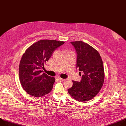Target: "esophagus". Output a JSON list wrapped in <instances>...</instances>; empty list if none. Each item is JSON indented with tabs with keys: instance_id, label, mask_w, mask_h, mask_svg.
Listing matches in <instances>:
<instances>
[{
	"instance_id": "1",
	"label": "esophagus",
	"mask_w": 126,
	"mask_h": 126,
	"mask_svg": "<svg viewBox=\"0 0 126 126\" xmlns=\"http://www.w3.org/2000/svg\"><path fill=\"white\" fill-rule=\"evenodd\" d=\"M58 80L60 82H63V81H64V80H65L64 79H63L61 78H58Z\"/></svg>"
}]
</instances>
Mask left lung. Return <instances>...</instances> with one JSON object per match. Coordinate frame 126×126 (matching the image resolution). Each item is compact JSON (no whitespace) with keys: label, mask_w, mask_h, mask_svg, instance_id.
<instances>
[{"label":"left lung","mask_w":126,"mask_h":126,"mask_svg":"<svg viewBox=\"0 0 126 126\" xmlns=\"http://www.w3.org/2000/svg\"><path fill=\"white\" fill-rule=\"evenodd\" d=\"M77 54L76 68H79L80 82L72 81L68 89L69 94L80 102L93 99L99 92L104 82L105 71L101 57L94 48L82 41L71 42Z\"/></svg>","instance_id":"left-lung-1"}]
</instances>
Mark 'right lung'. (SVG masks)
Wrapping results in <instances>:
<instances>
[{
    "label": "right lung",
    "mask_w": 126,
    "mask_h": 126,
    "mask_svg": "<svg viewBox=\"0 0 126 126\" xmlns=\"http://www.w3.org/2000/svg\"><path fill=\"white\" fill-rule=\"evenodd\" d=\"M64 43L42 40L30 46L22 55L19 66V78L22 88L29 94L41 97L51 92L55 78L42 74L41 70L53 52Z\"/></svg>",
    "instance_id": "right-lung-1"
}]
</instances>
